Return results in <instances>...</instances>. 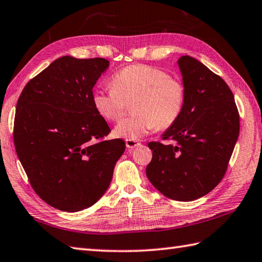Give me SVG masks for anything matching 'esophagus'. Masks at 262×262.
<instances>
[{
	"mask_svg": "<svg viewBox=\"0 0 262 262\" xmlns=\"http://www.w3.org/2000/svg\"><path fill=\"white\" fill-rule=\"evenodd\" d=\"M140 145H141V143L136 140H126V146L128 150H133V148H135Z\"/></svg>",
	"mask_w": 262,
	"mask_h": 262,
	"instance_id": "obj_1",
	"label": "esophagus"
}]
</instances>
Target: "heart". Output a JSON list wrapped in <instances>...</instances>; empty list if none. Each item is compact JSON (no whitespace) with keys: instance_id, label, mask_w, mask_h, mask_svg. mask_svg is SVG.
<instances>
[{"instance_id":"b5f03b06","label":"heart","mask_w":262,"mask_h":262,"mask_svg":"<svg viewBox=\"0 0 262 262\" xmlns=\"http://www.w3.org/2000/svg\"><path fill=\"white\" fill-rule=\"evenodd\" d=\"M110 90H96L93 106L107 121H117L127 103L134 112L115 128L118 137L138 140L155 128L167 129L181 117L185 103V87L159 68L147 64L125 67L112 76Z\"/></svg>"}]
</instances>
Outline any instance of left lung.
Listing matches in <instances>:
<instances>
[{"label":"left lung","mask_w":262,"mask_h":262,"mask_svg":"<svg viewBox=\"0 0 262 262\" xmlns=\"http://www.w3.org/2000/svg\"><path fill=\"white\" fill-rule=\"evenodd\" d=\"M178 66L185 87L181 117L162 135L173 144L150 142L148 181L163 195L193 201L216 187L226 173L239 134L234 95L222 77L189 55Z\"/></svg>","instance_id":"1"}]
</instances>
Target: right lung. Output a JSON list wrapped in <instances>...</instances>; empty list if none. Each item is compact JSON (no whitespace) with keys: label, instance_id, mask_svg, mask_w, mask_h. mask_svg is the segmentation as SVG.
Instances as JSON below:
<instances>
[{"label":"right lung","instance_id":"1","mask_svg":"<svg viewBox=\"0 0 262 262\" xmlns=\"http://www.w3.org/2000/svg\"><path fill=\"white\" fill-rule=\"evenodd\" d=\"M109 67L103 58L66 55L30 79L15 107V152L36 194L55 209L90 208L109 187L125 151L92 102L93 87Z\"/></svg>","mask_w":262,"mask_h":262}]
</instances>
